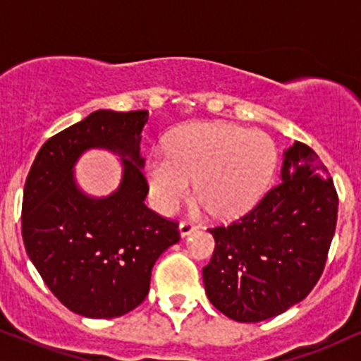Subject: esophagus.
<instances>
[{"mask_svg":"<svg viewBox=\"0 0 361 361\" xmlns=\"http://www.w3.org/2000/svg\"><path fill=\"white\" fill-rule=\"evenodd\" d=\"M178 229H180V235H181V238H186V235H190L192 233H195V231H197L198 227L193 226L192 222H181Z\"/></svg>","mask_w":361,"mask_h":361,"instance_id":"34e87169","label":"esophagus"}]
</instances>
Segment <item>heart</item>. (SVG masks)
Masks as SVG:
<instances>
[{"label":"heart","mask_w":361,"mask_h":361,"mask_svg":"<svg viewBox=\"0 0 361 361\" xmlns=\"http://www.w3.org/2000/svg\"><path fill=\"white\" fill-rule=\"evenodd\" d=\"M276 163L279 152L264 134L231 123H207L169 144L168 157L152 152L146 178L163 212H173L195 183V195L210 214L231 217L263 197Z\"/></svg>","instance_id":"heart-1"}]
</instances>
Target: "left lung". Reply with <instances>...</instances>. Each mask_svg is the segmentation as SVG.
<instances>
[{
    "label": "left lung",
    "instance_id": "left-lung-1",
    "mask_svg": "<svg viewBox=\"0 0 361 361\" xmlns=\"http://www.w3.org/2000/svg\"><path fill=\"white\" fill-rule=\"evenodd\" d=\"M338 221L329 171L309 146L283 151L280 183L251 212L209 229V300L238 322H259L299 304L321 279Z\"/></svg>",
    "mask_w": 361,
    "mask_h": 361
}]
</instances>
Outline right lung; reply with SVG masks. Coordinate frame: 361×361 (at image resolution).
<instances>
[{
    "mask_svg": "<svg viewBox=\"0 0 361 361\" xmlns=\"http://www.w3.org/2000/svg\"><path fill=\"white\" fill-rule=\"evenodd\" d=\"M147 110H97L40 147L25 181L22 235L37 271L61 304L111 319L142 304L152 267L180 241L176 222L144 204L140 132ZM90 148L121 157L123 178L106 197L88 195L73 166Z\"/></svg>",
    "mask_w": 361,
    "mask_h": 361,
    "instance_id": "obj_1",
    "label": "right lung"
}]
</instances>
